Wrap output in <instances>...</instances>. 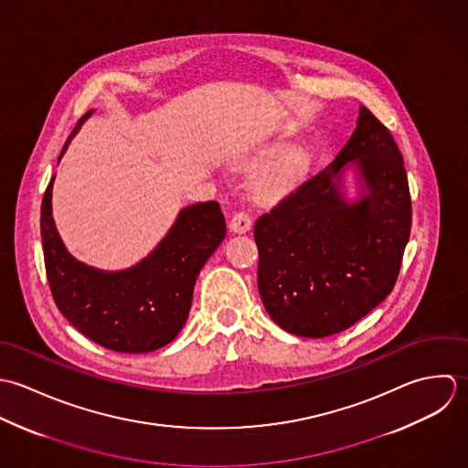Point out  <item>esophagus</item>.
<instances>
[{
  "label": "esophagus",
  "instance_id": "obj_1",
  "mask_svg": "<svg viewBox=\"0 0 468 468\" xmlns=\"http://www.w3.org/2000/svg\"><path fill=\"white\" fill-rule=\"evenodd\" d=\"M229 228H231V231H235V233H246V231H250V228H251V217H250V213H248V211H237V213L231 217Z\"/></svg>",
  "mask_w": 468,
  "mask_h": 468
}]
</instances>
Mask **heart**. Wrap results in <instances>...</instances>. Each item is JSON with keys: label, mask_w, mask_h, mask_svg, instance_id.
I'll use <instances>...</instances> for the list:
<instances>
[{"label": "heart", "mask_w": 468, "mask_h": 468, "mask_svg": "<svg viewBox=\"0 0 468 468\" xmlns=\"http://www.w3.org/2000/svg\"><path fill=\"white\" fill-rule=\"evenodd\" d=\"M303 166V152L298 148L285 150L270 161L257 176L255 187L261 197L273 198L285 187L291 186L302 174Z\"/></svg>", "instance_id": "1"}]
</instances>
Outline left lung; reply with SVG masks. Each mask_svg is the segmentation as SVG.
I'll return each instance as SVG.
<instances>
[{
    "label": "left lung",
    "mask_w": 468,
    "mask_h": 468,
    "mask_svg": "<svg viewBox=\"0 0 468 468\" xmlns=\"http://www.w3.org/2000/svg\"><path fill=\"white\" fill-rule=\"evenodd\" d=\"M353 160L370 193L347 205L335 185ZM412 207L399 148L373 112L331 165L289 191L255 222L259 292L283 331L305 338L346 331L392 291Z\"/></svg>",
    "instance_id": "left-lung-1"
}]
</instances>
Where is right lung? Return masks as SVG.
Wrapping results in <instances>:
<instances>
[{
    "instance_id": "right-lung-1",
    "label": "right lung",
    "mask_w": 468,
    "mask_h": 468,
    "mask_svg": "<svg viewBox=\"0 0 468 468\" xmlns=\"http://www.w3.org/2000/svg\"><path fill=\"white\" fill-rule=\"evenodd\" d=\"M90 113L92 110L80 122ZM76 130L78 126L72 135ZM52 183L54 179L41 202V240L58 309L81 335L110 351L150 353L170 344L186 322L198 271L226 235L218 202L187 206L166 239L141 264L104 273L74 261L65 250L52 218Z\"/></svg>"
}]
</instances>
